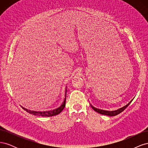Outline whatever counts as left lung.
Masks as SVG:
<instances>
[{"mask_svg":"<svg viewBox=\"0 0 148 148\" xmlns=\"http://www.w3.org/2000/svg\"><path fill=\"white\" fill-rule=\"evenodd\" d=\"M132 101L130 102L128 104H127L125 106L123 107L122 108H120L117 110H115V111H106V110H100V109H96L95 108V107H94L93 106H91V107L92 108V109L94 110H95L96 112L97 113H99L100 114H102V115H108V116H110V117H111V116H115L117 115L118 114H119L120 113L122 112H123L125 109L127 108V107L130 105V104L132 102Z\"/></svg>","mask_w":148,"mask_h":148,"instance_id":"obj_1","label":"left lung"}]
</instances>
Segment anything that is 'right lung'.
<instances>
[{"instance_id": "add662e5", "label": "right lung", "mask_w": 148, "mask_h": 148, "mask_svg": "<svg viewBox=\"0 0 148 148\" xmlns=\"http://www.w3.org/2000/svg\"><path fill=\"white\" fill-rule=\"evenodd\" d=\"M65 102H66V95H65V97L64 101L59 108H57L56 109H54L51 111H47V112H36V111H31V110H29L28 109H26L25 108H23L25 110H26L27 112L33 114L34 115H38V116H42V117H51V116H53V115H58L59 114H60L61 112L63 110V109H64V107L65 106Z\"/></svg>"}]
</instances>
